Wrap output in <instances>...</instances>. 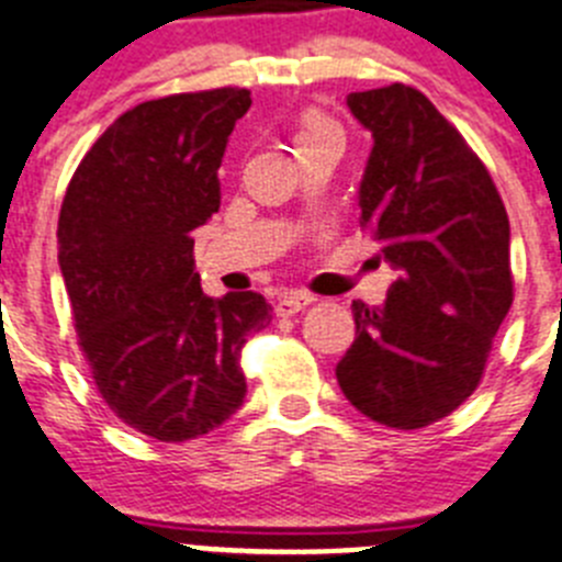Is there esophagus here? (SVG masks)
Here are the masks:
<instances>
[{"mask_svg": "<svg viewBox=\"0 0 562 562\" xmlns=\"http://www.w3.org/2000/svg\"><path fill=\"white\" fill-rule=\"evenodd\" d=\"M313 302H316V300H313L311 293L288 291V293H282L280 300H277L274 311H277V316H293V313L305 311V307L313 305Z\"/></svg>", "mask_w": 562, "mask_h": 562, "instance_id": "esophagus-1", "label": "esophagus"}]
</instances>
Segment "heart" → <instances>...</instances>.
Wrapping results in <instances>:
<instances>
[{
	"label": "heart",
	"mask_w": 562,
	"mask_h": 562,
	"mask_svg": "<svg viewBox=\"0 0 562 562\" xmlns=\"http://www.w3.org/2000/svg\"><path fill=\"white\" fill-rule=\"evenodd\" d=\"M327 131H336V125H333L330 120L318 117V114H307V117L302 120V128H300V134H296V143H302V139H311V136H316V134H327Z\"/></svg>",
	"instance_id": "heart-1"
}]
</instances>
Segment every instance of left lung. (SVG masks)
<instances>
[{
    "instance_id": "left-lung-1",
    "label": "left lung",
    "mask_w": 562,
    "mask_h": 562,
    "mask_svg": "<svg viewBox=\"0 0 562 562\" xmlns=\"http://www.w3.org/2000/svg\"><path fill=\"white\" fill-rule=\"evenodd\" d=\"M347 105L375 139L361 226L397 280L383 307L352 302L356 341L336 378L369 419L414 431L457 412L482 383L513 305L509 218L476 150L414 86L352 92Z\"/></svg>"
}]
</instances>
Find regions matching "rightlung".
Instances as JSON below:
<instances>
[{"mask_svg":"<svg viewBox=\"0 0 562 562\" xmlns=\"http://www.w3.org/2000/svg\"><path fill=\"white\" fill-rule=\"evenodd\" d=\"M249 89L148 100L86 150L58 218L75 333L105 406L134 431L187 442L240 408V350L271 325L260 293L212 300L190 232L218 212L232 128Z\"/></svg>","mask_w":562,"mask_h":562,"instance_id":"1","label":"right lung"}]
</instances>
